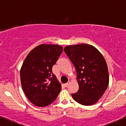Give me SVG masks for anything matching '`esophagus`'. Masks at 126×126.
<instances>
[{
	"label": "esophagus",
	"instance_id": "1",
	"mask_svg": "<svg viewBox=\"0 0 126 126\" xmlns=\"http://www.w3.org/2000/svg\"><path fill=\"white\" fill-rule=\"evenodd\" d=\"M69 82L68 81V82H67V83H66V84H64V86L66 87H67L68 86V85H69Z\"/></svg>",
	"mask_w": 126,
	"mask_h": 126
}]
</instances>
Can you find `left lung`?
<instances>
[{"label":"left lung","instance_id":"1","mask_svg":"<svg viewBox=\"0 0 126 126\" xmlns=\"http://www.w3.org/2000/svg\"><path fill=\"white\" fill-rule=\"evenodd\" d=\"M64 51L76 68L79 90L72 94L73 99L85 106L95 104L109 84L107 63L100 52L89 44L68 46Z\"/></svg>","mask_w":126,"mask_h":126}]
</instances>
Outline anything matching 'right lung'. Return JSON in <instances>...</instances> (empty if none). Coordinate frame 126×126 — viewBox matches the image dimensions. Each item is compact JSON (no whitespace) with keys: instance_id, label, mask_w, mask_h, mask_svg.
<instances>
[{"instance_id":"1","label":"right lung","mask_w":126,"mask_h":126,"mask_svg":"<svg viewBox=\"0 0 126 126\" xmlns=\"http://www.w3.org/2000/svg\"><path fill=\"white\" fill-rule=\"evenodd\" d=\"M63 52L58 45L42 44L31 51L20 70L21 86L31 103L46 107L58 97L62 87L52 67Z\"/></svg>"}]
</instances>
